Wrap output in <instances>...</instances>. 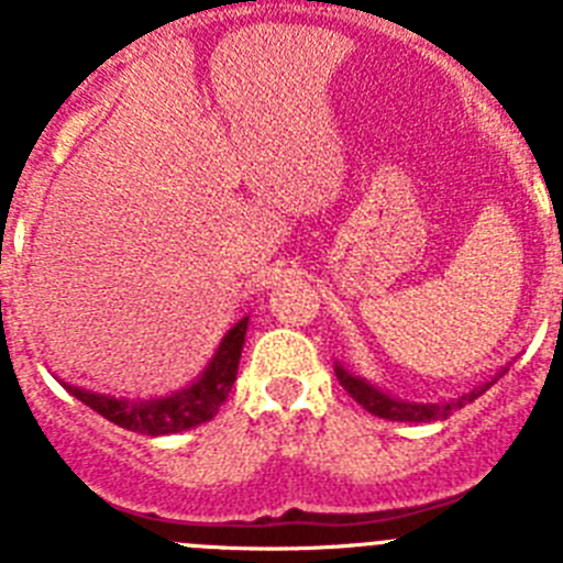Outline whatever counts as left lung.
<instances>
[{
    "instance_id": "left-lung-1",
    "label": "left lung",
    "mask_w": 563,
    "mask_h": 563,
    "mask_svg": "<svg viewBox=\"0 0 563 563\" xmlns=\"http://www.w3.org/2000/svg\"><path fill=\"white\" fill-rule=\"evenodd\" d=\"M335 375H338V380H341L343 389L350 391V395L361 402L363 409L372 411L375 417H383V420H397V422L445 420L451 411L462 409V406H467V402H474L476 397L485 395V391L496 383V377H494V380L485 383V386H476L474 391H467V395L456 397V400H449V402H406V400H400V397H391V395H386V391L375 389V386L363 380V377H357V375H352V372L343 369L341 363H335Z\"/></svg>"
}]
</instances>
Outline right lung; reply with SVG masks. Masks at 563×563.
<instances>
[{"label":"right lung","instance_id":"obj_1","mask_svg":"<svg viewBox=\"0 0 563 563\" xmlns=\"http://www.w3.org/2000/svg\"><path fill=\"white\" fill-rule=\"evenodd\" d=\"M245 332L247 318H242L222 338L220 350L213 352L206 372L191 386H186L180 391H172L168 397L126 400V397L78 389V386H69V383H64V389L73 397H78L84 406H89V409L98 411L109 422H114V426H121L126 431H137V434L148 437L177 434V431H186L194 429V426H200V422H208L220 411L233 380H236L239 357H242V346H245Z\"/></svg>","mask_w":563,"mask_h":563}]
</instances>
